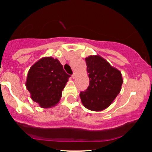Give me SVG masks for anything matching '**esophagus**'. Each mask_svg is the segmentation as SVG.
<instances>
[{
	"label": "esophagus",
	"mask_w": 152,
	"mask_h": 152,
	"mask_svg": "<svg viewBox=\"0 0 152 152\" xmlns=\"http://www.w3.org/2000/svg\"><path fill=\"white\" fill-rule=\"evenodd\" d=\"M76 76H77V74H76V73H74V74L72 75V78H76Z\"/></svg>",
	"instance_id": "34e87169"
}]
</instances>
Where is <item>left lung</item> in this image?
<instances>
[{
  "label": "left lung",
  "instance_id": "obj_1",
  "mask_svg": "<svg viewBox=\"0 0 152 152\" xmlns=\"http://www.w3.org/2000/svg\"><path fill=\"white\" fill-rule=\"evenodd\" d=\"M85 60L89 86L80 93L82 104L91 111H103L112 104L121 91V73L99 55L89 56Z\"/></svg>",
  "mask_w": 152,
  "mask_h": 152
}]
</instances>
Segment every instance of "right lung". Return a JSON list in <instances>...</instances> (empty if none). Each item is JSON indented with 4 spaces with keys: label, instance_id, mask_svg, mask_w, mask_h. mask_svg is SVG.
Wrapping results in <instances>:
<instances>
[{
    "label": "right lung",
    "instance_id": "1",
    "mask_svg": "<svg viewBox=\"0 0 152 152\" xmlns=\"http://www.w3.org/2000/svg\"><path fill=\"white\" fill-rule=\"evenodd\" d=\"M70 75L60 61L53 57H43L29 69L26 86L33 101L46 109L56 105Z\"/></svg>",
    "mask_w": 152,
    "mask_h": 152
}]
</instances>
